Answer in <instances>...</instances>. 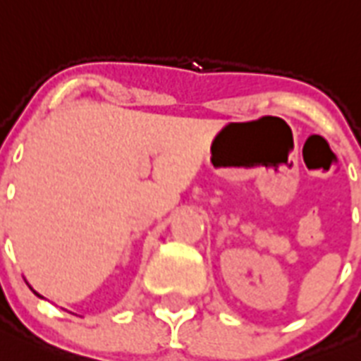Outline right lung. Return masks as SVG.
Here are the masks:
<instances>
[{
  "label": "right lung",
  "mask_w": 361,
  "mask_h": 361,
  "mask_svg": "<svg viewBox=\"0 0 361 361\" xmlns=\"http://www.w3.org/2000/svg\"><path fill=\"white\" fill-rule=\"evenodd\" d=\"M33 294L37 295V298H43V295H39V294H37V292H35V290H33Z\"/></svg>",
  "instance_id": "right-lung-1"
}]
</instances>
